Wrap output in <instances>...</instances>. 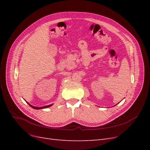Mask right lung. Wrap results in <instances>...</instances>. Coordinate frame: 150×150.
I'll list each match as a JSON object with an SVG mask.
<instances>
[{
  "mask_svg": "<svg viewBox=\"0 0 150 150\" xmlns=\"http://www.w3.org/2000/svg\"><path fill=\"white\" fill-rule=\"evenodd\" d=\"M28 103V102H27ZM28 104H29V105L32 107L34 109H35V110H40V109H44V108H49V107H51L52 104H49V105H47V106H42V107H35L34 106H32L31 104H30L29 103H28Z\"/></svg>",
  "mask_w": 150,
  "mask_h": 150,
  "instance_id": "1",
  "label": "right lung"
}]
</instances>
